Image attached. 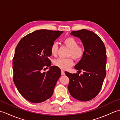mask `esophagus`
I'll return each instance as SVG.
<instances>
[{"label": "esophagus", "instance_id": "34e87169", "mask_svg": "<svg viewBox=\"0 0 120 120\" xmlns=\"http://www.w3.org/2000/svg\"><path fill=\"white\" fill-rule=\"evenodd\" d=\"M61 75H65V73H64V71L61 70Z\"/></svg>", "mask_w": 120, "mask_h": 120}]
</instances>
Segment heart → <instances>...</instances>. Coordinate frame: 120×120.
<instances>
[{
  "label": "heart",
  "mask_w": 120,
  "mask_h": 120,
  "mask_svg": "<svg viewBox=\"0 0 120 120\" xmlns=\"http://www.w3.org/2000/svg\"><path fill=\"white\" fill-rule=\"evenodd\" d=\"M64 43L70 49V56H71L75 59H79L82 57L84 54L83 48L77 45V42L75 39L73 38H68L64 40ZM57 43H53L50 47L51 54L52 56H56L57 53ZM53 64L61 69L66 70L73 65V61L71 58H59L54 60Z\"/></svg>",
  "instance_id": "heart-1"
}]
</instances>
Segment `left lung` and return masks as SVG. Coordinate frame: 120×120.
I'll return each instance as SVG.
<instances>
[{"mask_svg":"<svg viewBox=\"0 0 120 120\" xmlns=\"http://www.w3.org/2000/svg\"><path fill=\"white\" fill-rule=\"evenodd\" d=\"M70 34L79 38L83 44L84 54L74 68L84 72L80 75L65 72L70 79L68 90L75 99L88 101L98 94L106 77V48L101 38L93 31L82 29Z\"/></svg>","mask_w":120,"mask_h":120,"instance_id":"8db88e82","label":"left lung"}]
</instances>
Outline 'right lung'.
Returning <instances> with one entry per match:
<instances>
[{
    "mask_svg": "<svg viewBox=\"0 0 120 120\" xmlns=\"http://www.w3.org/2000/svg\"><path fill=\"white\" fill-rule=\"evenodd\" d=\"M63 32L36 30L18 43L13 59V81L19 93L30 102L42 103L52 95L61 70L50 66V47ZM45 66L49 67V70L42 73Z\"/></svg>",
    "mask_w": 120,
    "mask_h": 120,
    "instance_id": "obj_1",
    "label": "right lung"
}]
</instances>
